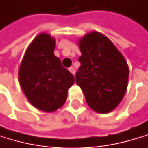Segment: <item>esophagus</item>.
I'll return each instance as SVG.
<instances>
[{
	"label": "esophagus",
	"instance_id": "34e87169",
	"mask_svg": "<svg viewBox=\"0 0 148 148\" xmlns=\"http://www.w3.org/2000/svg\"><path fill=\"white\" fill-rule=\"evenodd\" d=\"M69 71H70V73H72V75H75V69L73 68V66L69 67Z\"/></svg>",
	"mask_w": 148,
	"mask_h": 148
}]
</instances>
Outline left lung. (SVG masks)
Instances as JSON below:
<instances>
[{"instance_id":"left-lung-1","label":"left lung","mask_w":148,"mask_h":148,"mask_svg":"<svg viewBox=\"0 0 148 148\" xmlns=\"http://www.w3.org/2000/svg\"><path fill=\"white\" fill-rule=\"evenodd\" d=\"M81 66L75 81L88 106L98 113L112 111L127 89L129 67L121 52L103 34L92 31L79 39Z\"/></svg>"}]
</instances>
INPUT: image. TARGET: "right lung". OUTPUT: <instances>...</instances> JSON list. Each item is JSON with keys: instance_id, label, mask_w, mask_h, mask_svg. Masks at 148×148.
<instances>
[{"instance_id": "1", "label": "right lung", "mask_w": 148, "mask_h": 148, "mask_svg": "<svg viewBox=\"0 0 148 148\" xmlns=\"http://www.w3.org/2000/svg\"><path fill=\"white\" fill-rule=\"evenodd\" d=\"M55 38L38 34L29 44L22 60L18 78L28 101L45 112H53L63 106L67 90L75 77L53 53Z\"/></svg>"}]
</instances>
